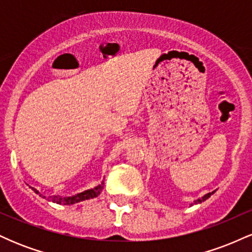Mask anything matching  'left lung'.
Wrapping results in <instances>:
<instances>
[{
	"instance_id": "left-lung-1",
	"label": "left lung",
	"mask_w": 252,
	"mask_h": 252,
	"mask_svg": "<svg viewBox=\"0 0 252 252\" xmlns=\"http://www.w3.org/2000/svg\"><path fill=\"white\" fill-rule=\"evenodd\" d=\"M213 194V192H211V193H207V194H205L204 196H202V198H200V199H198V200H195L194 201V204H200V202H202V201H205L206 200V199H209L211 195Z\"/></svg>"
}]
</instances>
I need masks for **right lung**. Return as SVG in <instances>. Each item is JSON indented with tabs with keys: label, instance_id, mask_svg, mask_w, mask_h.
Segmentation results:
<instances>
[{
	"label": "right lung",
	"instance_id": "add662e5",
	"mask_svg": "<svg viewBox=\"0 0 252 252\" xmlns=\"http://www.w3.org/2000/svg\"><path fill=\"white\" fill-rule=\"evenodd\" d=\"M103 187H104V181H102V184L98 185V186L94 187V189L84 190V192L78 193V194H76V195L63 196V198H62V196H59V195H53V196H50V198H48V200L52 201V202H56V204H59V205H72V204H76V202H79V201H83V200H88V199L96 198V196L100 194ZM32 189H33L34 192L36 193V194L42 196V198H46L45 195L40 194L39 190H37V189H33V187H32Z\"/></svg>",
	"mask_w": 252,
	"mask_h": 252
}]
</instances>
